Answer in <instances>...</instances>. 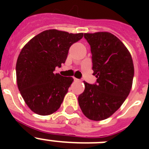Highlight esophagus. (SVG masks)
I'll list each match as a JSON object with an SVG mask.
<instances>
[{"label":"esophagus","mask_w":149,"mask_h":149,"mask_svg":"<svg viewBox=\"0 0 149 149\" xmlns=\"http://www.w3.org/2000/svg\"><path fill=\"white\" fill-rule=\"evenodd\" d=\"M73 79H74V81H76V82L80 81V79H77V78H76V77H73Z\"/></svg>","instance_id":"esophagus-1"}]
</instances>
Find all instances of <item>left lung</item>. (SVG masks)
<instances>
[{
    "instance_id": "left-lung-1",
    "label": "left lung",
    "mask_w": 149,
    "mask_h": 149,
    "mask_svg": "<svg viewBox=\"0 0 149 149\" xmlns=\"http://www.w3.org/2000/svg\"><path fill=\"white\" fill-rule=\"evenodd\" d=\"M92 54L95 84L84 81L85 90L78 97L82 112L93 120L111 117L129 94L134 77L131 54L118 38L109 32L84 34Z\"/></svg>"
}]
</instances>
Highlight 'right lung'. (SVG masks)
<instances>
[{
	"mask_svg": "<svg viewBox=\"0 0 149 149\" xmlns=\"http://www.w3.org/2000/svg\"><path fill=\"white\" fill-rule=\"evenodd\" d=\"M83 36L50 29L35 36L22 49L16 63L17 86L33 112L49 115L59 108L73 79L54 71L65 63L70 46Z\"/></svg>",
	"mask_w": 149,
	"mask_h": 149,
	"instance_id": "obj_1",
	"label": "right lung"
}]
</instances>
